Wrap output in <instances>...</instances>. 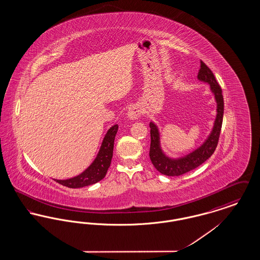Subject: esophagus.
<instances>
[{"mask_svg":"<svg viewBox=\"0 0 260 260\" xmlns=\"http://www.w3.org/2000/svg\"><path fill=\"white\" fill-rule=\"evenodd\" d=\"M141 116V110L138 106H132L128 108V111H127V117L131 119V120H136L138 119L139 117Z\"/></svg>","mask_w":260,"mask_h":260,"instance_id":"1","label":"esophagus"}]
</instances>
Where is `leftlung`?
Instances as JSON below:
<instances>
[{
  "label": "left lung",
  "instance_id": "left-lung-1",
  "mask_svg": "<svg viewBox=\"0 0 260 260\" xmlns=\"http://www.w3.org/2000/svg\"><path fill=\"white\" fill-rule=\"evenodd\" d=\"M198 79L202 82L208 83L210 86V90L214 94V99L217 103L216 118L214 125L208 139L198 149L192 153L186 155L185 157L179 159H171L165 155L161 151L160 145V134L157 125L154 123H150V135L151 144L149 156L150 160L156 170L161 174L168 176H178L183 173H188L203 162L207 161L215 151L218 139L220 136V131L222 126L223 113H224V101H223L222 89L215 80V77L210 68L201 60V66L199 70Z\"/></svg>",
  "mask_w": 260,
  "mask_h": 260
}]
</instances>
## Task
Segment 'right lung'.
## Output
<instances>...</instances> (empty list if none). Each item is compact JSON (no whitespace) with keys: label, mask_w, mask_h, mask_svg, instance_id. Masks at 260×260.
<instances>
[{"label":"right lung","mask_w":260,"mask_h":260,"mask_svg":"<svg viewBox=\"0 0 260 260\" xmlns=\"http://www.w3.org/2000/svg\"><path fill=\"white\" fill-rule=\"evenodd\" d=\"M117 132H118V124H114L108 129L107 134L103 138V142L101 144L98 157L85 172L75 176L73 178H69L65 180H57V179H54V180L59 184L69 187V188H81V187L94 184L100 181L101 179H103L111 164L114 140H115Z\"/></svg>","instance_id":"obj_1"}]
</instances>
